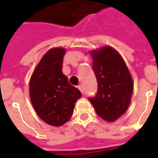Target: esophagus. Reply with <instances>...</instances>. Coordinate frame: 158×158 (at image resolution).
Listing matches in <instances>:
<instances>
[{
  "instance_id": "esophagus-1",
  "label": "esophagus",
  "mask_w": 158,
  "mask_h": 158,
  "mask_svg": "<svg viewBox=\"0 0 158 158\" xmlns=\"http://www.w3.org/2000/svg\"><path fill=\"white\" fill-rule=\"evenodd\" d=\"M78 88H79V90H80L81 93H83V87H82V85H79V86H78Z\"/></svg>"
}]
</instances>
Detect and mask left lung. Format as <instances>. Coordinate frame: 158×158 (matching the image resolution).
Wrapping results in <instances>:
<instances>
[{"mask_svg":"<svg viewBox=\"0 0 158 158\" xmlns=\"http://www.w3.org/2000/svg\"><path fill=\"white\" fill-rule=\"evenodd\" d=\"M90 54L98 92L89 100L99 117L114 122L128 108L134 90L133 79L122 56L111 47H103Z\"/></svg>","mask_w":158,"mask_h":158,"instance_id":"left-lung-1","label":"left lung"}]
</instances>
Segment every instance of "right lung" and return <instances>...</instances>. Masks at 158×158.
<instances>
[{"instance_id":"obj_1","label":"right lung","mask_w":158,"mask_h":158,"mask_svg":"<svg viewBox=\"0 0 158 158\" xmlns=\"http://www.w3.org/2000/svg\"><path fill=\"white\" fill-rule=\"evenodd\" d=\"M65 49L55 48L42 57L30 81V96L35 112L46 123L59 127L73 113L81 92L62 72Z\"/></svg>"}]
</instances>
